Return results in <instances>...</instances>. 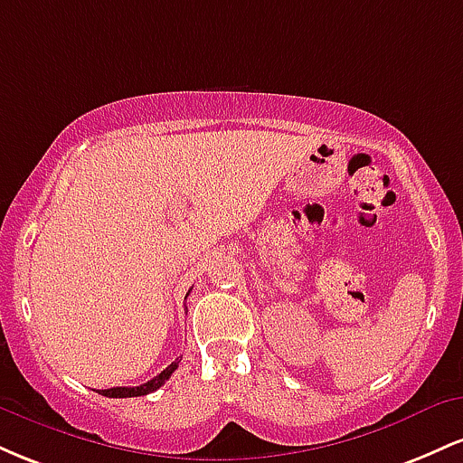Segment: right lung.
I'll return each instance as SVG.
<instances>
[{
	"instance_id": "right-lung-1",
	"label": "right lung",
	"mask_w": 463,
	"mask_h": 463,
	"mask_svg": "<svg viewBox=\"0 0 463 463\" xmlns=\"http://www.w3.org/2000/svg\"><path fill=\"white\" fill-rule=\"evenodd\" d=\"M180 359H183V357H180ZM180 359L172 361V364H169L167 368L161 372V374H156L152 381H147V383H143V385H137V387H110V390H98V392L102 396H109V398H132V396L152 394L154 390H158V387H161L165 381H167L169 376H172V372L178 368Z\"/></svg>"
}]
</instances>
